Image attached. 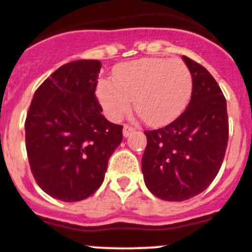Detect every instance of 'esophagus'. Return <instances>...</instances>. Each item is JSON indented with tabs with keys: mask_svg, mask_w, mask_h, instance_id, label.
Segmentation results:
<instances>
[{
	"mask_svg": "<svg viewBox=\"0 0 252 252\" xmlns=\"http://www.w3.org/2000/svg\"><path fill=\"white\" fill-rule=\"evenodd\" d=\"M135 131V127H132V126H130V125H125L124 126V136L125 137H128V136L131 135V133Z\"/></svg>",
	"mask_w": 252,
	"mask_h": 252,
	"instance_id": "1",
	"label": "esophagus"
}]
</instances>
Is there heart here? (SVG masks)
Returning <instances> with one entry per match:
<instances>
[{"mask_svg":"<svg viewBox=\"0 0 252 252\" xmlns=\"http://www.w3.org/2000/svg\"><path fill=\"white\" fill-rule=\"evenodd\" d=\"M193 89L187 64L178 58H143L120 64L114 79L99 81L96 95L111 120L132 109L148 125H164L182 114Z\"/></svg>","mask_w":252,"mask_h":252,"instance_id":"obj_1","label":"heart"}]
</instances>
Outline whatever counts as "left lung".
I'll return each mask as SVG.
<instances>
[{"instance_id":"obj_1","label":"left lung","mask_w":252,"mask_h":252,"mask_svg":"<svg viewBox=\"0 0 252 252\" xmlns=\"http://www.w3.org/2000/svg\"><path fill=\"white\" fill-rule=\"evenodd\" d=\"M193 78L191 97L181 116L162 128L145 131V183L157 198L182 202L214 181L229 140L226 100L212 74L183 56Z\"/></svg>"}]
</instances>
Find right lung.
Instances as JSON below:
<instances>
[{
	"label": "right lung",
	"instance_id": "right-lung-1",
	"mask_svg": "<svg viewBox=\"0 0 252 252\" xmlns=\"http://www.w3.org/2000/svg\"><path fill=\"white\" fill-rule=\"evenodd\" d=\"M101 63L70 62L33 95L26 117V150L38 186L63 202L99 189L107 162L122 141V126L104 117L95 90Z\"/></svg>",
	"mask_w": 252,
	"mask_h": 252
}]
</instances>
